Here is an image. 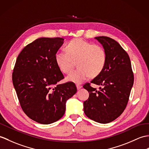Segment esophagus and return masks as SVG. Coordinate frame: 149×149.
Listing matches in <instances>:
<instances>
[{
    "instance_id": "34e87169",
    "label": "esophagus",
    "mask_w": 149,
    "mask_h": 149,
    "mask_svg": "<svg viewBox=\"0 0 149 149\" xmlns=\"http://www.w3.org/2000/svg\"><path fill=\"white\" fill-rule=\"evenodd\" d=\"M76 86H77V89H78V90H79V89H80L82 88V86L81 85H79V84H77V85H76Z\"/></svg>"
}]
</instances>
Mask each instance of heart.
<instances>
[{
	"label": "heart",
	"instance_id": "heart-1",
	"mask_svg": "<svg viewBox=\"0 0 149 149\" xmlns=\"http://www.w3.org/2000/svg\"><path fill=\"white\" fill-rule=\"evenodd\" d=\"M65 51H58L54 59L59 69L68 74L76 62L77 68L67 77L68 81L81 84L89 77H95L102 73L107 63V53L102 46L75 39L65 47Z\"/></svg>",
	"mask_w": 149,
	"mask_h": 149
}]
</instances>
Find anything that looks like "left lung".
Returning a JSON list of instances; mask_svg holds the SVG:
<instances>
[{
    "mask_svg": "<svg viewBox=\"0 0 149 149\" xmlns=\"http://www.w3.org/2000/svg\"><path fill=\"white\" fill-rule=\"evenodd\" d=\"M107 53V63L102 73L83 86L89 93L84 102V112L89 119L106 124L119 117L126 109L134 82L129 55L111 38L95 37ZM91 84L102 85L99 91Z\"/></svg>",
    "mask_w": 149,
    "mask_h": 149,
    "instance_id": "8db88e82",
    "label": "left lung"
}]
</instances>
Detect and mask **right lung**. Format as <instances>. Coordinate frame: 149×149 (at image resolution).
<instances>
[{
  "label": "right lung",
  "mask_w": 149,
  "mask_h": 149,
  "mask_svg": "<svg viewBox=\"0 0 149 149\" xmlns=\"http://www.w3.org/2000/svg\"><path fill=\"white\" fill-rule=\"evenodd\" d=\"M63 39H37L19 54L13 72V83L23 111L34 121L48 124L61 119L67 100L77 92L73 82L58 84L64 76L54 56Z\"/></svg>",
  "instance_id": "1"
}]
</instances>
